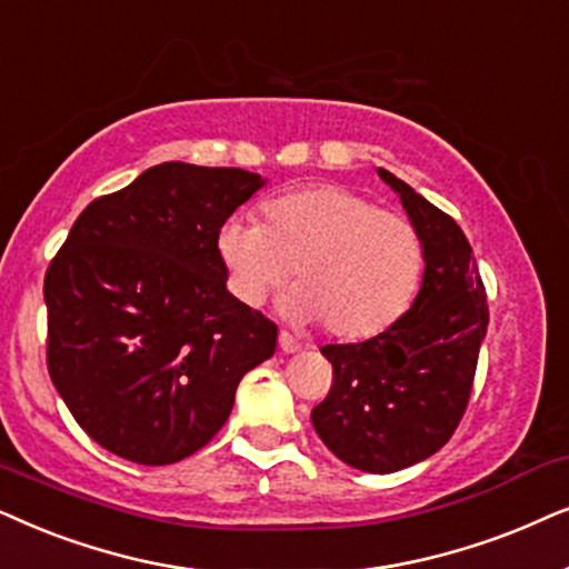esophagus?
Instances as JSON below:
<instances>
[{"label":"esophagus","mask_w":569,"mask_h":569,"mask_svg":"<svg viewBox=\"0 0 569 569\" xmlns=\"http://www.w3.org/2000/svg\"><path fill=\"white\" fill-rule=\"evenodd\" d=\"M278 346H280V351H283V353H293V351H299V348H301L299 340L286 330L278 332Z\"/></svg>","instance_id":"obj_1"}]
</instances>
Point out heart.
<instances>
[{
  "instance_id": "obj_1",
  "label": "heart",
  "mask_w": 569,
  "mask_h": 569,
  "mask_svg": "<svg viewBox=\"0 0 569 569\" xmlns=\"http://www.w3.org/2000/svg\"><path fill=\"white\" fill-rule=\"evenodd\" d=\"M229 291L262 305L297 280L289 312L320 320L340 340L380 336L400 320L423 270V244L406 216L338 184H315L272 197L262 223L229 218L216 237Z\"/></svg>"
}]
</instances>
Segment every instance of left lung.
<instances>
[{
	"label": "left lung",
	"instance_id": "obj_1",
	"mask_svg": "<svg viewBox=\"0 0 569 569\" xmlns=\"http://www.w3.org/2000/svg\"><path fill=\"white\" fill-rule=\"evenodd\" d=\"M423 244L419 297L396 325L363 343L322 346L332 363L312 427L343 463L392 473L435 456L471 398L489 307L466 233L437 206L380 169Z\"/></svg>",
	"mask_w": 569,
	"mask_h": 569
}]
</instances>
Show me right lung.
<instances>
[{"label":"right lung","mask_w":569,"mask_h":569,"mask_svg":"<svg viewBox=\"0 0 569 569\" xmlns=\"http://www.w3.org/2000/svg\"><path fill=\"white\" fill-rule=\"evenodd\" d=\"M260 173L169 161L96 197L43 278L51 382L90 439L169 466L223 427L278 328L226 291L218 229Z\"/></svg>","instance_id":"1"}]
</instances>
